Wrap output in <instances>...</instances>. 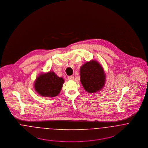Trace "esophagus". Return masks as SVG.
I'll return each mask as SVG.
<instances>
[{
	"instance_id": "obj_1",
	"label": "esophagus",
	"mask_w": 148,
	"mask_h": 148,
	"mask_svg": "<svg viewBox=\"0 0 148 148\" xmlns=\"http://www.w3.org/2000/svg\"><path fill=\"white\" fill-rule=\"evenodd\" d=\"M74 79V76H73V75L68 77V79H69V80H70V81H72V80H73Z\"/></svg>"
}]
</instances>
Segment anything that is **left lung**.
<instances>
[{
  "label": "left lung",
  "mask_w": 148,
  "mask_h": 148,
  "mask_svg": "<svg viewBox=\"0 0 148 148\" xmlns=\"http://www.w3.org/2000/svg\"><path fill=\"white\" fill-rule=\"evenodd\" d=\"M80 78L84 89L90 94L101 91L106 81L104 69L96 60L87 61L80 67Z\"/></svg>",
  "instance_id": "left-lung-1"
}]
</instances>
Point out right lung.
<instances>
[{
	"label": "right lung",
	"instance_id": "add662e5",
	"mask_svg": "<svg viewBox=\"0 0 148 148\" xmlns=\"http://www.w3.org/2000/svg\"><path fill=\"white\" fill-rule=\"evenodd\" d=\"M64 79L59 77L54 71L41 73L36 77L34 88L36 92L43 97H55L61 92Z\"/></svg>",
	"mask_w": 148,
	"mask_h": 148
}]
</instances>
